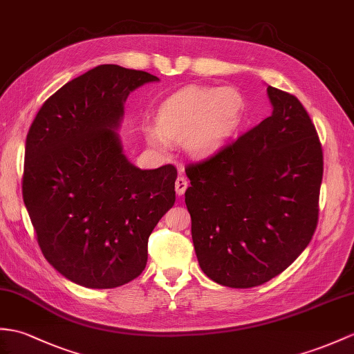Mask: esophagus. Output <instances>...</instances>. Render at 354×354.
<instances>
[{
  "instance_id": "1",
  "label": "esophagus",
  "mask_w": 354,
  "mask_h": 354,
  "mask_svg": "<svg viewBox=\"0 0 354 354\" xmlns=\"http://www.w3.org/2000/svg\"><path fill=\"white\" fill-rule=\"evenodd\" d=\"M188 187V180L184 178V176H178L176 178V183H175V190H176V194L178 196H183L187 190Z\"/></svg>"
}]
</instances>
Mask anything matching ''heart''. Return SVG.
<instances>
[{
    "mask_svg": "<svg viewBox=\"0 0 354 354\" xmlns=\"http://www.w3.org/2000/svg\"><path fill=\"white\" fill-rule=\"evenodd\" d=\"M244 95L234 86H190L169 96L157 111L155 127L145 128L146 142L158 153L180 142L194 158L218 152L240 129Z\"/></svg>",
    "mask_w": 354,
    "mask_h": 354,
    "instance_id": "heart-1",
    "label": "heart"
}]
</instances>
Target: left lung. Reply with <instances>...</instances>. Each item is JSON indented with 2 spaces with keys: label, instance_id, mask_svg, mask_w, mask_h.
Segmentation results:
<instances>
[{
  "label": "left lung",
  "instance_id": "left-lung-1",
  "mask_svg": "<svg viewBox=\"0 0 354 354\" xmlns=\"http://www.w3.org/2000/svg\"><path fill=\"white\" fill-rule=\"evenodd\" d=\"M271 116L190 164L185 205L197 261L211 281L252 288L308 248L318 221L323 151L297 97L268 86Z\"/></svg>",
  "mask_w": 354,
  "mask_h": 354
}]
</instances>
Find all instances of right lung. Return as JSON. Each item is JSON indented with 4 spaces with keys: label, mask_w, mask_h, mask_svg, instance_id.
Segmentation results:
<instances>
[{
    "label": "right lung",
    "mask_w": 354,
    "mask_h": 354,
    "mask_svg": "<svg viewBox=\"0 0 354 354\" xmlns=\"http://www.w3.org/2000/svg\"><path fill=\"white\" fill-rule=\"evenodd\" d=\"M160 81L101 64L48 97L26 140L22 196L44 257L86 288H116L147 262V240L175 203L176 169L142 170L119 128L131 92Z\"/></svg>",
    "instance_id": "right-lung-1"
}]
</instances>
